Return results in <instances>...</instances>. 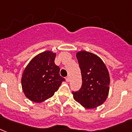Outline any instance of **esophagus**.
<instances>
[{"instance_id": "obj_1", "label": "esophagus", "mask_w": 132, "mask_h": 132, "mask_svg": "<svg viewBox=\"0 0 132 132\" xmlns=\"http://www.w3.org/2000/svg\"><path fill=\"white\" fill-rule=\"evenodd\" d=\"M65 80H66L67 82H69V80H70V78H69V76H67V77L65 78Z\"/></svg>"}]
</instances>
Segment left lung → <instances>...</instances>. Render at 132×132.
Wrapping results in <instances>:
<instances>
[{
  "label": "left lung",
  "instance_id": "8db88e82",
  "mask_svg": "<svg viewBox=\"0 0 132 132\" xmlns=\"http://www.w3.org/2000/svg\"><path fill=\"white\" fill-rule=\"evenodd\" d=\"M76 58L82 76L80 90L72 92L73 98L86 109H94L105 103L110 91V73L102 59L97 55L80 51Z\"/></svg>",
  "mask_w": 132,
  "mask_h": 132
}]
</instances>
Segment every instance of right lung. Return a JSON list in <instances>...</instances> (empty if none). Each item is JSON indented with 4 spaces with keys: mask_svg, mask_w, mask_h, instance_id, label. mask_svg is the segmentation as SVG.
I'll list each match as a JSON object with an SVG mask.
<instances>
[{
    "mask_svg": "<svg viewBox=\"0 0 132 132\" xmlns=\"http://www.w3.org/2000/svg\"><path fill=\"white\" fill-rule=\"evenodd\" d=\"M56 53L45 51L31 59L21 78L24 94L35 103H42L54 96L65 78L60 76V68L54 63Z\"/></svg>",
    "mask_w": 132,
    "mask_h": 132,
    "instance_id": "1",
    "label": "right lung"
}]
</instances>
